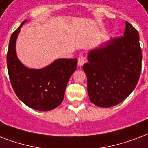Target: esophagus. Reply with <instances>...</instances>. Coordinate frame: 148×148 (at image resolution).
I'll list each match as a JSON object with an SVG mask.
<instances>
[{
  "instance_id": "34e87169",
  "label": "esophagus",
  "mask_w": 148,
  "mask_h": 148,
  "mask_svg": "<svg viewBox=\"0 0 148 148\" xmlns=\"http://www.w3.org/2000/svg\"><path fill=\"white\" fill-rule=\"evenodd\" d=\"M86 62V60H85V57L83 56H80L78 57V62H77V65L78 66H83V64Z\"/></svg>"
}]
</instances>
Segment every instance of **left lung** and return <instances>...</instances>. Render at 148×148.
I'll return each mask as SVG.
<instances>
[{
  "instance_id": "obj_1",
  "label": "left lung",
  "mask_w": 148,
  "mask_h": 148,
  "mask_svg": "<svg viewBox=\"0 0 148 148\" xmlns=\"http://www.w3.org/2000/svg\"><path fill=\"white\" fill-rule=\"evenodd\" d=\"M139 33L128 21L123 36L89 52L83 65L90 101L97 106H114L129 96L141 71Z\"/></svg>"
}]
</instances>
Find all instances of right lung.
Returning <instances> with one entry per match:
<instances>
[{
    "instance_id": "right-lung-1",
    "label": "right lung",
    "mask_w": 148,
    "mask_h": 148,
    "mask_svg": "<svg viewBox=\"0 0 148 148\" xmlns=\"http://www.w3.org/2000/svg\"><path fill=\"white\" fill-rule=\"evenodd\" d=\"M21 25L12 33L7 53L9 78L14 92L32 109L49 111L60 105L66 84L75 71L77 59H57L42 69H29L16 55L15 44Z\"/></svg>"
}]
</instances>
